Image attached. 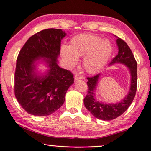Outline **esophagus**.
I'll return each instance as SVG.
<instances>
[{
	"instance_id": "obj_1",
	"label": "esophagus",
	"mask_w": 151,
	"mask_h": 151,
	"mask_svg": "<svg viewBox=\"0 0 151 151\" xmlns=\"http://www.w3.org/2000/svg\"><path fill=\"white\" fill-rule=\"evenodd\" d=\"M82 78H83V77L81 76H80V74H76V75H75V76H74V80L75 81L81 80Z\"/></svg>"
}]
</instances>
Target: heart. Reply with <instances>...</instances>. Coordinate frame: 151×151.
<instances>
[{"label":"heart","instance_id":"heart-1","mask_svg":"<svg viewBox=\"0 0 151 151\" xmlns=\"http://www.w3.org/2000/svg\"><path fill=\"white\" fill-rule=\"evenodd\" d=\"M112 46L108 40H102L93 34H80L71 39L70 46L61 47V56L70 68L78 63L83 57V66L90 73H94L104 68L112 54Z\"/></svg>","mask_w":151,"mask_h":151}]
</instances>
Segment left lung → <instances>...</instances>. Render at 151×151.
Listing matches in <instances>:
<instances>
[{"mask_svg":"<svg viewBox=\"0 0 151 151\" xmlns=\"http://www.w3.org/2000/svg\"><path fill=\"white\" fill-rule=\"evenodd\" d=\"M117 38L118 55L112 59L108 65H113L114 63H121L129 69L131 79L128 94L118 103L106 104L99 102L95 96V91L97 88L100 73H98L93 77L87 78L88 90L87 95L83 100L84 105L93 116L102 120H113L122 115L132 104L137 92V63L131 49L127 43L120 38Z\"/></svg>","mask_w":151,"mask_h":151,"instance_id":"8db88e82","label":"left lung"}]
</instances>
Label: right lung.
Wrapping results in <instances>:
<instances>
[{"label":"right lung","instance_id":"obj_1","mask_svg":"<svg viewBox=\"0 0 151 151\" xmlns=\"http://www.w3.org/2000/svg\"><path fill=\"white\" fill-rule=\"evenodd\" d=\"M65 35L61 29H44L31 36L19 53L14 95L21 107L31 115L43 116L56 112L65 102L67 90L73 83L71 71L58 64L61 41ZM41 58L48 70L39 74L36 65Z\"/></svg>","mask_w":151,"mask_h":151}]
</instances>
